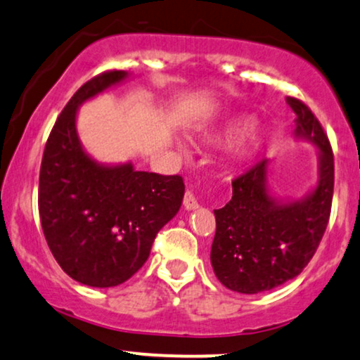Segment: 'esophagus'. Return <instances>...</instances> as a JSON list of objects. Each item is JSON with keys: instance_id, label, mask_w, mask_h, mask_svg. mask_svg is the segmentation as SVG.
<instances>
[{"instance_id": "1", "label": "esophagus", "mask_w": 360, "mask_h": 360, "mask_svg": "<svg viewBox=\"0 0 360 360\" xmlns=\"http://www.w3.org/2000/svg\"><path fill=\"white\" fill-rule=\"evenodd\" d=\"M183 205H184V207H186V210H188V211L198 210V207H199L198 199H196V196H194V194H193V191H186L184 199H183Z\"/></svg>"}]
</instances>
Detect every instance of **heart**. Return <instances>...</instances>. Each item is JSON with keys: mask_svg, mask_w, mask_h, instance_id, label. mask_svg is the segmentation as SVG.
<instances>
[{"mask_svg": "<svg viewBox=\"0 0 360 360\" xmlns=\"http://www.w3.org/2000/svg\"><path fill=\"white\" fill-rule=\"evenodd\" d=\"M248 124H250L248 117H240V119L229 122L216 137H218L219 141H231V139L238 136V134L243 131ZM259 142H262V134H259L258 129H251V131L243 137V141L240 142V146H238L236 149L238 158L241 159L250 158V155L258 149ZM179 150H184V146H179Z\"/></svg>", "mask_w": 360, "mask_h": 360, "instance_id": "obj_1", "label": "heart"}]
</instances>
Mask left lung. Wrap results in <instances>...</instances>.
<instances>
[{
	"instance_id": "left-lung-1",
	"label": "left lung",
	"mask_w": 360,
	"mask_h": 360,
	"mask_svg": "<svg viewBox=\"0 0 360 360\" xmlns=\"http://www.w3.org/2000/svg\"><path fill=\"white\" fill-rule=\"evenodd\" d=\"M287 103L297 115L295 137L317 146L319 181L297 201L275 199L268 193V159L233 181V198L214 210L211 265L224 287L238 293L266 292L300 275L317 251L330 216V142L304 102L287 97Z\"/></svg>"
}]
</instances>
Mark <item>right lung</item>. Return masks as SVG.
Returning <instances> with one entry per match:
<instances>
[{
    "label": "right lung",
    "mask_w": 360,
    "mask_h": 360,
    "mask_svg": "<svg viewBox=\"0 0 360 360\" xmlns=\"http://www.w3.org/2000/svg\"><path fill=\"white\" fill-rule=\"evenodd\" d=\"M129 77L103 72L77 90L58 115L40 167L38 210L43 235L68 276L89 287H117L141 270L154 238L184 198L181 176L107 166L85 153L77 110Z\"/></svg>",
    "instance_id": "1"
}]
</instances>
